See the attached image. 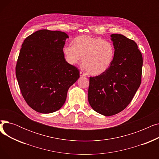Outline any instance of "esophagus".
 Returning a JSON list of instances; mask_svg holds the SVG:
<instances>
[{
	"label": "esophagus",
	"instance_id": "1",
	"mask_svg": "<svg viewBox=\"0 0 159 159\" xmlns=\"http://www.w3.org/2000/svg\"><path fill=\"white\" fill-rule=\"evenodd\" d=\"M80 77H86V75L84 73H83V72H82V71H80Z\"/></svg>",
	"mask_w": 159,
	"mask_h": 159
}]
</instances>
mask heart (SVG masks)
Returning a JSON list of instances; mask_svg holds the SVG:
<instances>
[{
	"instance_id": "obj_1",
	"label": "heart",
	"mask_w": 159,
	"mask_h": 159,
	"mask_svg": "<svg viewBox=\"0 0 159 159\" xmlns=\"http://www.w3.org/2000/svg\"><path fill=\"white\" fill-rule=\"evenodd\" d=\"M63 53L71 65L80 62L87 72L97 76L106 72L111 66L115 55L114 48L110 42L101 38L82 35L75 38L73 45H66Z\"/></svg>"
}]
</instances>
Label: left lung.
<instances>
[{"instance_id": "left-lung-1", "label": "left lung", "mask_w": 159, "mask_h": 159, "mask_svg": "<svg viewBox=\"0 0 159 159\" xmlns=\"http://www.w3.org/2000/svg\"><path fill=\"white\" fill-rule=\"evenodd\" d=\"M115 49L113 62L106 72L89 78L88 102L96 112L115 115L126 108L138 90L143 57L137 44L121 34H111Z\"/></svg>"}]
</instances>
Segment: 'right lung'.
<instances>
[{
	"mask_svg": "<svg viewBox=\"0 0 159 159\" xmlns=\"http://www.w3.org/2000/svg\"><path fill=\"white\" fill-rule=\"evenodd\" d=\"M69 36L59 31L41 30L24 40L16 66L22 95L35 111L51 113L65 103L79 71L66 62L63 48Z\"/></svg>",
	"mask_w": 159,
	"mask_h": 159,
	"instance_id": "obj_1",
	"label": "right lung"
}]
</instances>
